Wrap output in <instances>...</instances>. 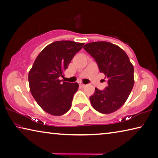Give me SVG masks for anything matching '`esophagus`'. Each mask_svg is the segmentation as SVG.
<instances>
[{
	"label": "esophagus",
	"mask_w": 158,
	"mask_h": 158,
	"mask_svg": "<svg viewBox=\"0 0 158 158\" xmlns=\"http://www.w3.org/2000/svg\"><path fill=\"white\" fill-rule=\"evenodd\" d=\"M80 86L81 87H85L86 86V85H85V84H83V83H82V82H80Z\"/></svg>",
	"instance_id": "1"
}]
</instances>
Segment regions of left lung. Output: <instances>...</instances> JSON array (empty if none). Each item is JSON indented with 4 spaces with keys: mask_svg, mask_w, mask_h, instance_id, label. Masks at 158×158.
<instances>
[{
    "mask_svg": "<svg viewBox=\"0 0 158 158\" xmlns=\"http://www.w3.org/2000/svg\"><path fill=\"white\" fill-rule=\"evenodd\" d=\"M83 48L108 78L104 89L95 88L89 97L91 104L99 113L114 112L125 103L133 88L134 66L125 51L114 44L99 41L87 43Z\"/></svg>",
    "mask_w": 158,
    "mask_h": 158,
    "instance_id": "8db88e82",
    "label": "left lung"
}]
</instances>
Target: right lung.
Returning <instances> with one entry per match:
<instances>
[{
  "mask_svg": "<svg viewBox=\"0 0 158 158\" xmlns=\"http://www.w3.org/2000/svg\"><path fill=\"white\" fill-rule=\"evenodd\" d=\"M84 43L70 40L56 41L41 51L28 73L30 91L38 104L48 113L61 115L71 106L77 82H64L63 72Z\"/></svg>",
  "mask_w": 158,
  "mask_h": 158,
  "instance_id": "right-lung-1",
  "label": "right lung"
}]
</instances>
